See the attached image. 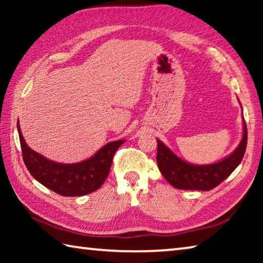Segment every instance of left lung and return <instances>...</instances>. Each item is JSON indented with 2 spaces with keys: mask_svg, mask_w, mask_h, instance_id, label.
<instances>
[{
  "mask_svg": "<svg viewBox=\"0 0 263 263\" xmlns=\"http://www.w3.org/2000/svg\"><path fill=\"white\" fill-rule=\"evenodd\" d=\"M158 141V167L169 183L177 189L211 190L228 179L239 166L246 152L247 126L243 121L242 139L234 152L211 164H193L180 159L163 142Z\"/></svg>",
  "mask_w": 263,
  "mask_h": 263,
  "instance_id": "obj_1",
  "label": "left lung"
}]
</instances>
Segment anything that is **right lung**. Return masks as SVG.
Listing matches in <instances>:
<instances>
[{
	"instance_id": "right-lung-1",
	"label": "right lung",
	"mask_w": 263,
	"mask_h": 263,
	"mask_svg": "<svg viewBox=\"0 0 263 263\" xmlns=\"http://www.w3.org/2000/svg\"><path fill=\"white\" fill-rule=\"evenodd\" d=\"M17 130L24 163L30 174L44 186L66 197L83 196L101 188L109 175L116 151L125 141H111L84 161L59 163L46 159L26 145L20 123H17Z\"/></svg>"
}]
</instances>
